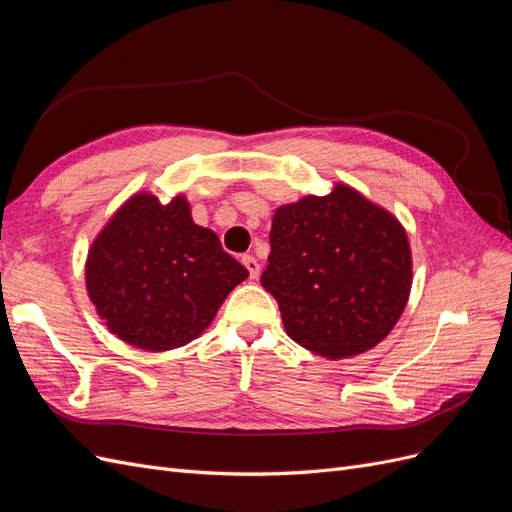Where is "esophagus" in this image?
Here are the masks:
<instances>
[{
  "label": "esophagus",
  "instance_id": "34e87169",
  "mask_svg": "<svg viewBox=\"0 0 512 512\" xmlns=\"http://www.w3.org/2000/svg\"><path fill=\"white\" fill-rule=\"evenodd\" d=\"M241 262L245 264V269L250 271V279H258V275H260V264H258V260H256L254 256H243Z\"/></svg>",
  "mask_w": 512,
  "mask_h": 512
}]
</instances>
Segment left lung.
<instances>
[{"mask_svg": "<svg viewBox=\"0 0 512 512\" xmlns=\"http://www.w3.org/2000/svg\"><path fill=\"white\" fill-rule=\"evenodd\" d=\"M262 286L292 341L330 360L385 339L411 292V248L400 222L339 184L275 211Z\"/></svg>", "mask_w": 512, "mask_h": 512, "instance_id": "obj_1", "label": "left lung"}]
</instances>
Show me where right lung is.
Here are the masks:
<instances>
[{"instance_id": "obj_1", "label": "right lung", "mask_w": 512, "mask_h": 512, "mask_svg": "<svg viewBox=\"0 0 512 512\" xmlns=\"http://www.w3.org/2000/svg\"><path fill=\"white\" fill-rule=\"evenodd\" d=\"M248 269L214 231L192 222L184 197L135 195L88 250L86 288L114 334L167 351L197 339Z\"/></svg>"}]
</instances>
